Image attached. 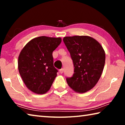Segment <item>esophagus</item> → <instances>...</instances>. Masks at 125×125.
<instances>
[{"label":"esophagus","instance_id":"obj_1","mask_svg":"<svg viewBox=\"0 0 125 125\" xmlns=\"http://www.w3.org/2000/svg\"><path fill=\"white\" fill-rule=\"evenodd\" d=\"M63 71H64V69H63V68L60 69V72L61 74L63 73Z\"/></svg>","mask_w":125,"mask_h":125}]
</instances>
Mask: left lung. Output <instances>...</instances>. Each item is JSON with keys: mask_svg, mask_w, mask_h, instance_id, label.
Listing matches in <instances>:
<instances>
[{"mask_svg": "<svg viewBox=\"0 0 125 125\" xmlns=\"http://www.w3.org/2000/svg\"><path fill=\"white\" fill-rule=\"evenodd\" d=\"M72 59L74 71L66 79L74 92L85 93L98 83L105 63V51L98 41L88 36H74L63 38Z\"/></svg>", "mask_w": 125, "mask_h": 125, "instance_id": "obj_1", "label": "left lung"}]
</instances>
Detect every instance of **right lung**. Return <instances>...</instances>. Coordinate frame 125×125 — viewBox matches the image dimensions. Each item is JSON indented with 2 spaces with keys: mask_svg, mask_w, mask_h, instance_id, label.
Wrapping results in <instances>:
<instances>
[{
  "mask_svg": "<svg viewBox=\"0 0 125 125\" xmlns=\"http://www.w3.org/2000/svg\"><path fill=\"white\" fill-rule=\"evenodd\" d=\"M61 37L40 36L26 43L18 57V69L26 87L37 94L50 89L58 71L53 66L52 52Z\"/></svg>",
  "mask_w": 125,
  "mask_h": 125,
  "instance_id": "1",
  "label": "right lung"
}]
</instances>
